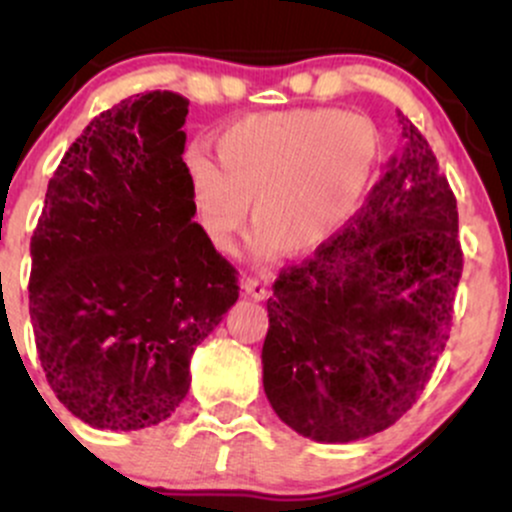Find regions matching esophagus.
Instances as JSON below:
<instances>
[{
	"label": "esophagus",
	"instance_id": "esophagus-1",
	"mask_svg": "<svg viewBox=\"0 0 512 512\" xmlns=\"http://www.w3.org/2000/svg\"><path fill=\"white\" fill-rule=\"evenodd\" d=\"M240 289H243L245 296L252 298V301H264V298L269 296L267 286H264L260 279H250V276H248V279L240 281Z\"/></svg>",
	"mask_w": 512,
	"mask_h": 512
}]
</instances>
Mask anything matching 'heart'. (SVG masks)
<instances>
[{"instance_id":"b5f03b06","label":"heart","mask_w":512,"mask_h":512,"mask_svg":"<svg viewBox=\"0 0 512 512\" xmlns=\"http://www.w3.org/2000/svg\"><path fill=\"white\" fill-rule=\"evenodd\" d=\"M219 166L190 158L195 219L216 252H231L250 219L252 262L286 250L310 255L354 219L380 158L383 134L368 115L281 110L228 127L216 139Z\"/></svg>"}]
</instances>
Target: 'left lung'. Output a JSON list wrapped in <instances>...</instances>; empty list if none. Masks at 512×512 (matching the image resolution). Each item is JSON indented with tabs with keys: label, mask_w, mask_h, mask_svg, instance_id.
<instances>
[{
	"label": "left lung",
	"mask_w": 512,
	"mask_h": 512,
	"mask_svg": "<svg viewBox=\"0 0 512 512\" xmlns=\"http://www.w3.org/2000/svg\"><path fill=\"white\" fill-rule=\"evenodd\" d=\"M402 151L366 207L274 281L264 395L317 443H354L407 414L450 334L462 276L457 202L402 113Z\"/></svg>",
	"instance_id": "left-lung-1"
}]
</instances>
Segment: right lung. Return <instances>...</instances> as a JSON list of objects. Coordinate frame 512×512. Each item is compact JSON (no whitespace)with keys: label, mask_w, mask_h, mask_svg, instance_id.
Returning a JSON list of instances; mask_svg holds the SVG:
<instances>
[{"label":"right lung","mask_w":512,"mask_h":512,"mask_svg":"<svg viewBox=\"0 0 512 512\" xmlns=\"http://www.w3.org/2000/svg\"><path fill=\"white\" fill-rule=\"evenodd\" d=\"M185 117V98L151 91L91 120L31 238L40 363L93 428L166 421L190 390L192 354L238 301L236 269L192 221Z\"/></svg>","instance_id":"right-lung-1"}]
</instances>
